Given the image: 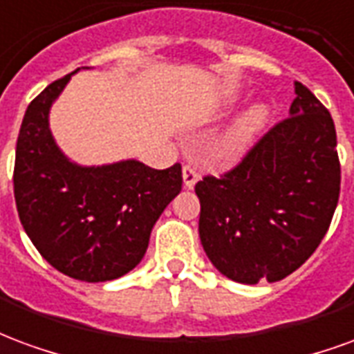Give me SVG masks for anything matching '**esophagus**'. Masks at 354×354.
Wrapping results in <instances>:
<instances>
[{
  "label": "esophagus",
  "mask_w": 354,
  "mask_h": 354,
  "mask_svg": "<svg viewBox=\"0 0 354 354\" xmlns=\"http://www.w3.org/2000/svg\"><path fill=\"white\" fill-rule=\"evenodd\" d=\"M200 179V174L196 171L194 166H190V164H185L183 166V180H185V187L192 188Z\"/></svg>",
  "instance_id": "esophagus-1"
}]
</instances>
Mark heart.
<instances>
[{"label":"heart","instance_id":"b5f03b06","mask_svg":"<svg viewBox=\"0 0 354 354\" xmlns=\"http://www.w3.org/2000/svg\"><path fill=\"white\" fill-rule=\"evenodd\" d=\"M266 120V109L264 107H254V109L247 115V117L239 122L237 130L234 131V138H232L230 145H228V152H234L237 147L245 143L247 139L251 138L254 131L259 130L260 126L264 124Z\"/></svg>","mask_w":354,"mask_h":354}]
</instances>
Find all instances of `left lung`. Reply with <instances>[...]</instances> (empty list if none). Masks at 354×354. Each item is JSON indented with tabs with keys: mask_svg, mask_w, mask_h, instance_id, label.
Listing matches in <instances>:
<instances>
[{
	"mask_svg": "<svg viewBox=\"0 0 354 354\" xmlns=\"http://www.w3.org/2000/svg\"><path fill=\"white\" fill-rule=\"evenodd\" d=\"M328 109L296 82L290 117L273 124L223 175L196 183L200 239L237 283L285 279L321 245L339 200L342 167Z\"/></svg>",
	"mask_w": 354,
	"mask_h": 354,
	"instance_id": "1",
	"label": "left lung"
}]
</instances>
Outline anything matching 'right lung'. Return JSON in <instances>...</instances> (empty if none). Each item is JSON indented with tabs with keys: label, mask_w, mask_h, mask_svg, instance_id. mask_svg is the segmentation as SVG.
<instances>
[{
	"label": "right lung",
	"mask_w": 354,
	"mask_h": 354,
	"mask_svg": "<svg viewBox=\"0 0 354 354\" xmlns=\"http://www.w3.org/2000/svg\"><path fill=\"white\" fill-rule=\"evenodd\" d=\"M50 82L28 109L15 156V202L48 264L88 283L111 281L145 257L149 237L183 187L180 164L167 169L126 160L102 167L71 164L48 130V109L71 79Z\"/></svg>",
	"instance_id": "right-lung-1"
}]
</instances>
